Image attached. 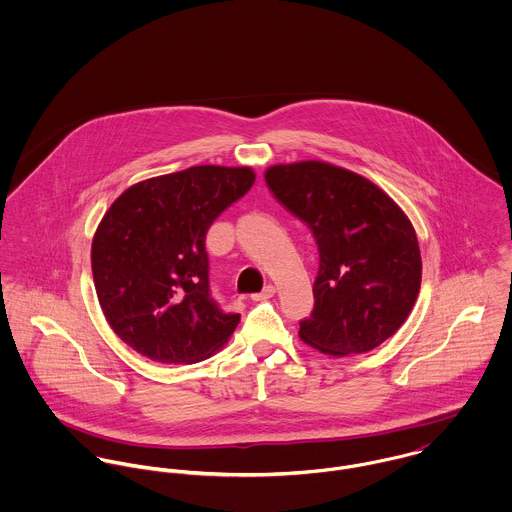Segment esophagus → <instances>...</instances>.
<instances>
[{"mask_svg": "<svg viewBox=\"0 0 512 512\" xmlns=\"http://www.w3.org/2000/svg\"><path fill=\"white\" fill-rule=\"evenodd\" d=\"M274 293H276V288H274V286H266L262 292L252 293V299H254V301H264V299L274 297Z\"/></svg>", "mask_w": 512, "mask_h": 512, "instance_id": "1", "label": "esophagus"}]
</instances>
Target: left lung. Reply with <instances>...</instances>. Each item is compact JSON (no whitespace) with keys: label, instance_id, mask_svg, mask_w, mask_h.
I'll return each instance as SVG.
<instances>
[{"label":"left lung","instance_id":"1","mask_svg":"<svg viewBox=\"0 0 512 512\" xmlns=\"http://www.w3.org/2000/svg\"><path fill=\"white\" fill-rule=\"evenodd\" d=\"M266 183L317 242L315 305L299 339L333 355L368 353L410 315L422 284L412 222L365 177L323 161L274 165Z\"/></svg>","mask_w":512,"mask_h":512}]
</instances>
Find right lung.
<instances>
[{"instance_id":"obj_1","label":"right lung","mask_w":512,"mask_h":512,"mask_svg":"<svg viewBox=\"0 0 512 512\" xmlns=\"http://www.w3.org/2000/svg\"><path fill=\"white\" fill-rule=\"evenodd\" d=\"M250 167L197 165L126 189L92 240V276L114 333L167 365L209 359L240 313L211 297L205 238L211 224L254 185Z\"/></svg>"}]
</instances>
